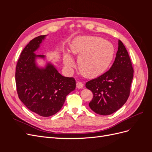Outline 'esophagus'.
Masks as SVG:
<instances>
[{"instance_id": "obj_1", "label": "esophagus", "mask_w": 152, "mask_h": 152, "mask_svg": "<svg viewBox=\"0 0 152 152\" xmlns=\"http://www.w3.org/2000/svg\"><path fill=\"white\" fill-rule=\"evenodd\" d=\"M76 87L78 89H82L84 87V84L81 82H77L76 83Z\"/></svg>"}]
</instances>
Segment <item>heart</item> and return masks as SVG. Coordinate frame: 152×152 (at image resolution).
I'll list each match as a JSON object with an SVG mask.
<instances>
[{
    "label": "heart",
    "mask_w": 152,
    "mask_h": 152,
    "mask_svg": "<svg viewBox=\"0 0 152 152\" xmlns=\"http://www.w3.org/2000/svg\"><path fill=\"white\" fill-rule=\"evenodd\" d=\"M71 50L78 57V65L81 73L87 77L102 74L111 64L115 54L113 45L108 40L94 36L80 37L71 44ZM63 62L66 67L74 66L70 54H64Z\"/></svg>",
    "instance_id": "heart-1"
}]
</instances>
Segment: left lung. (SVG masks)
Segmentation results:
<instances>
[{"label":"left lung","mask_w":152,"mask_h":152,"mask_svg":"<svg viewBox=\"0 0 152 152\" xmlns=\"http://www.w3.org/2000/svg\"><path fill=\"white\" fill-rule=\"evenodd\" d=\"M133 73L127 50L118 40V50L112 67L103 75L86 82V88L93 94L89 104L91 109L102 115H111L120 109L129 96Z\"/></svg>","instance_id":"left-lung-1"}]
</instances>
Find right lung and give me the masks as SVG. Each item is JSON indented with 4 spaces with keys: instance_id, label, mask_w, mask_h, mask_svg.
<instances>
[{
    "instance_id": "1",
    "label": "right lung",
    "mask_w": 152,
    "mask_h": 152,
    "mask_svg": "<svg viewBox=\"0 0 152 152\" xmlns=\"http://www.w3.org/2000/svg\"><path fill=\"white\" fill-rule=\"evenodd\" d=\"M47 35L32 39L20 54L16 68L18 97L30 111L42 117H50L61 110L66 96L75 90V80L61 75L51 63L44 67L36 63L44 55L35 53Z\"/></svg>"
}]
</instances>
